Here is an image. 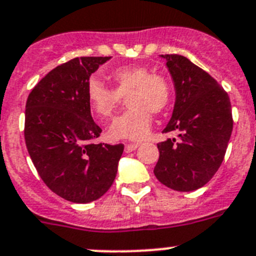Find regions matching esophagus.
Listing matches in <instances>:
<instances>
[{"label":"esophagus","mask_w":256,"mask_h":256,"mask_svg":"<svg viewBox=\"0 0 256 256\" xmlns=\"http://www.w3.org/2000/svg\"><path fill=\"white\" fill-rule=\"evenodd\" d=\"M138 146H139V142H128V144L125 145V152L126 153H130V152L135 150Z\"/></svg>","instance_id":"1"}]
</instances>
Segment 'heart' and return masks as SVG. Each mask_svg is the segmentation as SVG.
<instances>
[{
    "label": "heart",
    "mask_w": 256,
    "mask_h": 256,
    "mask_svg": "<svg viewBox=\"0 0 256 256\" xmlns=\"http://www.w3.org/2000/svg\"><path fill=\"white\" fill-rule=\"evenodd\" d=\"M111 76L114 88L98 79L89 80L86 86L89 107L100 118H108L126 96L128 107L114 120L108 134L112 139H142L150 128V114H162L170 106L171 84L164 75L152 72L150 68L142 65L117 68Z\"/></svg>",
    "instance_id": "obj_1"
}]
</instances>
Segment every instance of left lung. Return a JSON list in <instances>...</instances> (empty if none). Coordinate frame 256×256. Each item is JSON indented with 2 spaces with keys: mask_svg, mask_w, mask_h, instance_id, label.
<instances>
[{
  "mask_svg": "<svg viewBox=\"0 0 256 256\" xmlns=\"http://www.w3.org/2000/svg\"><path fill=\"white\" fill-rule=\"evenodd\" d=\"M176 88L174 114L163 132L176 139L158 142L154 174L176 191H192L210 181L220 167L234 118L227 92L206 71L180 54H166Z\"/></svg>",
  "mask_w": 256,
  "mask_h": 256,
  "instance_id": "1",
  "label": "left lung"
}]
</instances>
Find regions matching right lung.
Segmentation results:
<instances>
[{"label":"right lung","mask_w":256,"mask_h":256,"mask_svg":"<svg viewBox=\"0 0 256 256\" xmlns=\"http://www.w3.org/2000/svg\"><path fill=\"white\" fill-rule=\"evenodd\" d=\"M111 57H76L50 70L25 106L24 138L36 172L54 194L90 202L114 184L124 144L93 142L102 128L92 118L89 76Z\"/></svg>","instance_id":"right-lung-1"}]
</instances>
